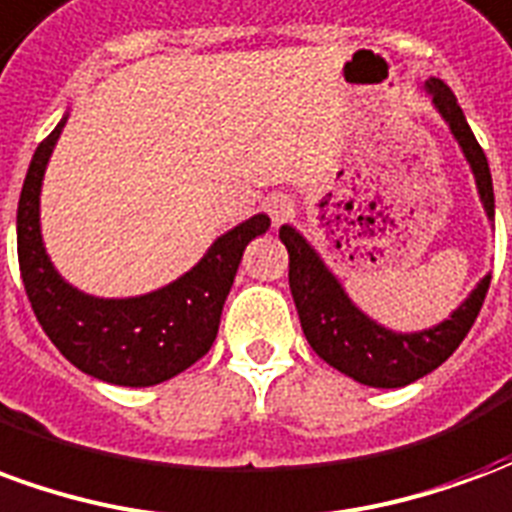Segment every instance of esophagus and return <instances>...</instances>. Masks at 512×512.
<instances>
[{
    "instance_id": "esophagus-1",
    "label": "esophagus",
    "mask_w": 512,
    "mask_h": 512,
    "mask_svg": "<svg viewBox=\"0 0 512 512\" xmlns=\"http://www.w3.org/2000/svg\"><path fill=\"white\" fill-rule=\"evenodd\" d=\"M266 211L274 224L285 222V219L293 216V200H290L288 194H274V197H268Z\"/></svg>"
}]
</instances>
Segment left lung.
Returning <instances> with one entry per match:
<instances>
[{
    "instance_id": "8db88e82",
    "label": "left lung",
    "mask_w": 512,
    "mask_h": 512,
    "mask_svg": "<svg viewBox=\"0 0 512 512\" xmlns=\"http://www.w3.org/2000/svg\"><path fill=\"white\" fill-rule=\"evenodd\" d=\"M425 90L433 98L439 115L444 117V123L450 126L452 136L458 139L463 156L474 172V183L480 191L485 213L488 219H494V183H491V169H488L483 147L477 145L472 128L447 84L441 79H428ZM279 238L288 246L290 293H293L301 329L312 351L334 370H340L359 384L378 386V389L406 386L433 373L441 362H447L452 351L469 334L472 323L477 321L488 285H491V277L485 274L461 307L433 329L411 334L392 332L373 318H367L365 312L348 299L340 279L326 268L321 255L307 244V238L296 227L282 224Z\"/></svg>"
}]
</instances>
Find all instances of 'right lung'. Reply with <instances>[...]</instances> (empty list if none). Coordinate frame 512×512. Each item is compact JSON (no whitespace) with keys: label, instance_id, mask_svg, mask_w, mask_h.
<instances>
[{"label":"right lung","instance_id":"right-lung-1","mask_svg":"<svg viewBox=\"0 0 512 512\" xmlns=\"http://www.w3.org/2000/svg\"><path fill=\"white\" fill-rule=\"evenodd\" d=\"M68 115L35 150L18 200V266L35 318L60 354L87 376L117 386H153L211 351L246 244L271 227L266 213L219 235L197 266L134 299H98L57 274L40 235V186Z\"/></svg>","mask_w":512,"mask_h":512}]
</instances>
